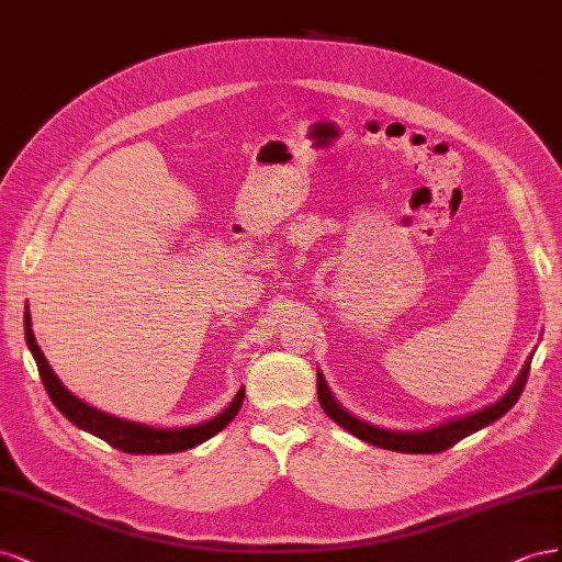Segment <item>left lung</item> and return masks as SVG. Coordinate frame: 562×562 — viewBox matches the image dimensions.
Here are the masks:
<instances>
[{
  "label": "left lung",
  "mask_w": 562,
  "mask_h": 562,
  "mask_svg": "<svg viewBox=\"0 0 562 562\" xmlns=\"http://www.w3.org/2000/svg\"><path fill=\"white\" fill-rule=\"evenodd\" d=\"M530 364H532V356L527 358L520 376L516 379V383H513V389L504 397L496 400L494 405L480 409L475 414L461 416V419L447 422V424H440V426L428 428V430H416V432H397V430H386V428H376V426H370L364 422H358L356 416H350L346 409H341V405L331 397L323 374H317V400H319V405H323V409L327 412L329 419H334L341 428H346L348 432H352V436L364 440V442L383 447V450H391V452L436 454V452L450 450L452 445L471 436V432L490 426L492 422L499 419V416H504L513 405H516L522 389H525V383H527V376H530Z\"/></svg>",
  "instance_id": "1"
}]
</instances>
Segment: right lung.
I'll use <instances>...</instances> for the list:
<instances>
[{
    "instance_id": "add662e5",
    "label": "right lung",
    "mask_w": 562,
    "mask_h": 562,
    "mask_svg": "<svg viewBox=\"0 0 562 562\" xmlns=\"http://www.w3.org/2000/svg\"><path fill=\"white\" fill-rule=\"evenodd\" d=\"M25 341L32 350V356H35L44 389L49 393L52 403L63 412V416L70 419L75 426L91 432L95 438L105 440L110 447H117V450L126 454H171V452L190 450V447L210 440L218 430L226 428L235 419V414L239 412V407H243V400H245V391H239L233 403L218 416H214L212 422L190 426V428L165 430V428L132 424V422L117 419V416L93 409L85 405L82 400H77L72 393H68V389L63 386V383L56 379V374L52 372L49 362H46L44 352L35 341V334L30 329V313H25Z\"/></svg>"
}]
</instances>
